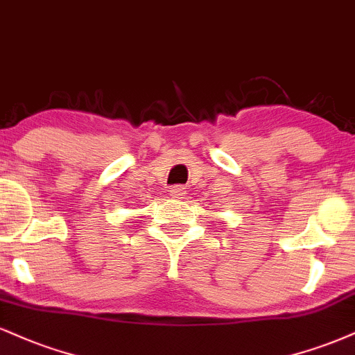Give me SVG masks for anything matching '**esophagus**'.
<instances>
[{"label":"esophagus","mask_w":355,"mask_h":355,"mask_svg":"<svg viewBox=\"0 0 355 355\" xmlns=\"http://www.w3.org/2000/svg\"><path fill=\"white\" fill-rule=\"evenodd\" d=\"M171 198L174 199H182L186 196V187L184 186H174L171 187Z\"/></svg>","instance_id":"esophagus-1"}]
</instances>
